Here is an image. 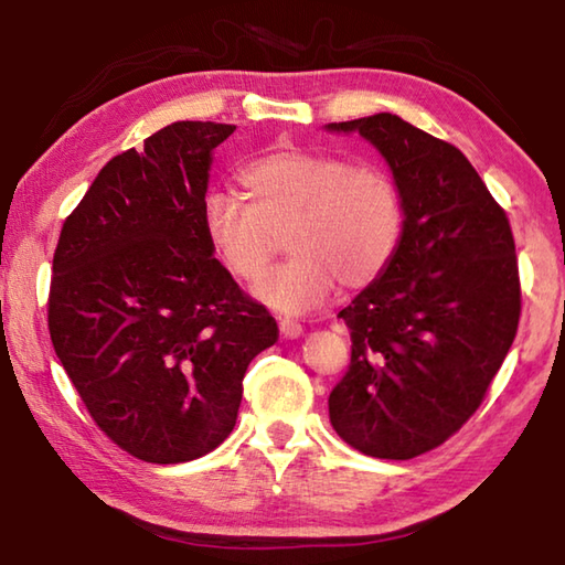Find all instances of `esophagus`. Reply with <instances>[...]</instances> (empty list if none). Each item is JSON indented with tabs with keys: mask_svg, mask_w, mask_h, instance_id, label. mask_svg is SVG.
<instances>
[{
	"mask_svg": "<svg viewBox=\"0 0 565 565\" xmlns=\"http://www.w3.org/2000/svg\"><path fill=\"white\" fill-rule=\"evenodd\" d=\"M279 331H281L284 339H299L301 333H303V327H301L299 321H294V319H281L279 321Z\"/></svg>",
	"mask_w": 565,
	"mask_h": 565,
	"instance_id": "esophagus-1",
	"label": "esophagus"
}]
</instances>
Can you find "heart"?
<instances>
[{"mask_svg": "<svg viewBox=\"0 0 565 565\" xmlns=\"http://www.w3.org/2000/svg\"><path fill=\"white\" fill-rule=\"evenodd\" d=\"M244 196L212 189L202 232L214 259L236 281L259 279L286 234L291 259L266 274L256 299L281 313H311L339 289H363L386 274L404 238V199L379 167L279 147L238 171Z\"/></svg>", "mask_w": 565, "mask_h": 565, "instance_id": "1", "label": "heart"}]
</instances>
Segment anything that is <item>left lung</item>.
<instances>
[{
	"mask_svg": "<svg viewBox=\"0 0 565 565\" xmlns=\"http://www.w3.org/2000/svg\"><path fill=\"white\" fill-rule=\"evenodd\" d=\"M327 131L359 134L384 157L406 212L396 259L339 311L351 363L329 418L356 451L406 461L473 416L511 349L521 317L513 234L448 141L386 111Z\"/></svg>",
	"mask_w": 565,
	"mask_h": 565,
	"instance_id": "left-lung-1",
	"label": "left lung"
}]
</instances>
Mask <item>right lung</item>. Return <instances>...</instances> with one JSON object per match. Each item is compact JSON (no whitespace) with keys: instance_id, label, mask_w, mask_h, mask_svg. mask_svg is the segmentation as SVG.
<instances>
[{"instance_id":"obj_1","label":"right lung","mask_w":565,"mask_h":565,"mask_svg":"<svg viewBox=\"0 0 565 565\" xmlns=\"http://www.w3.org/2000/svg\"><path fill=\"white\" fill-rule=\"evenodd\" d=\"M234 124L174 121L104 167L66 216L50 333L114 444L184 463L232 434L248 363L279 329L214 259L202 199Z\"/></svg>"}]
</instances>
